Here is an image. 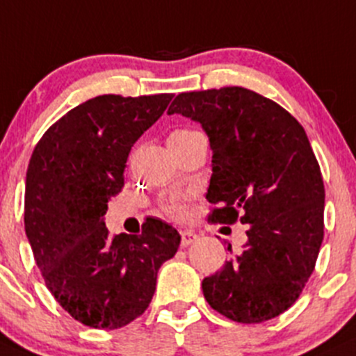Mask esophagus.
Returning a JSON list of instances; mask_svg holds the SVG:
<instances>
[{"label":"esophagus","mask_w":356,"mask_h":356,"mask_svg":"<svg viewBox=\"0 0 356 356\" xmlns=\"http://www.w3.org/2000/svg\"><path fill=\"white\" fill-rule=\"evenodd\" d=\"M196 241H197V234H194V232H191V230L181 232V245L182 247H188L191 244H194Z\"/></svg>","instance_id":"obj_1"}]
</instances>
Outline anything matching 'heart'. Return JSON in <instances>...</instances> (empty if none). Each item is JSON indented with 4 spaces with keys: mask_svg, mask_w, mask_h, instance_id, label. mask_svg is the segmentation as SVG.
Wrapping results in <instances>:
<instances>
[{
    "mask_svg": "<svg viewBox=\"0 0 356 356\" xmlns=\"http://www.w3.org/2000/svg\"><path fill=\"white\" fill-rule=\"evenodd\" d=\"M193 133H196V131L175 129V131H172L170 136H168V140H177V138L189 136V134H193ZM162 211L172 220H184L189 213L188 201H186L184 197H170V200L163 201L162 203Z\"/></svg>",
    "mask_w": 356,
    "mask_h": 356,
    "instance_id": "heart-1",
    "label": "heart"
}]
</instances>
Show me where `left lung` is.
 I'll return each mask as SVG.
<instances>
[{
	"label": "left lung",
	"mask_w": 356,
	"mask_h": 356,
	"mask_svg": "<svg viewBox=\"0 0 356 356\" xmlns=\"http://www.w3.org/2000/svg\"><path fill=\"white\" fill-rule=\"evenodd\" d=\"M168 114L200 122L209 138V222L249 225L244 250L203 280L204 298L235 323L280 316L300 297L324 238V182L305 129L242 87L179 93Z\"/></svg>",
	"instance_id": "1"
}]
</instances>
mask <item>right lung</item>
Returning a JSON list of instances; mask_svg holds the SVG:
<instances>
[{"label":"right lung","instance_id":"obj_1","mask_svg":"<svg viewBox=\"0 0 356 356\" xmlns=\"http://www.w3.org/2000/svg\"><path fill=\"white\" fill-rule=\"evenodd\" d=\"M172 93L99 95L66 112L33 148L25 181V234L46 286L73 319L118 329L147 310L156 273L181 235L147 218L140 235H109L107 203L124 186L131 147Z\"/></svg>","mask_w":356,"mask_h":356}]
</instances>
